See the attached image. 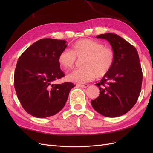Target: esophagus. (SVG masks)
<instances>
[{
    "mask_svg": "<svg viewBox=\"0 0 153 153\" xmlns=\"http://www.w3.org/2000/svg\"><path fill=\"white\" fill-rule=\"evenodd\" d=\"M77 86L82 87V88H86V87L89 86V85H88V84H85V85H82V84H77Z\"/></svg>",
    "mask_w": 153,
    "mask_h": 153,
    "instance_id": "obj_1",
    "label": "esophagus"
}]
</instances>
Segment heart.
<instances>
[{
  "instance_id": "heart-1",
  "label": "heart",
  "mask_w": 153,
  "mask_h": 153,
  "mask_svg": "<svg viewBox=\"0 0 153 153\" xmlns=\"http://www.w3.org/2000/svg\"><path fill=\"white\" fill-rule=\"evenodd\" d=\"M83 59V67L71 71L66 76L69 82L77 84L85 83L95 78L108 74L115 62V53L112 48L106 47L100 42L89 39L76 41L71 51H62L58 57V64L66 70L71 69L76 62V58Z\"/></svg>"
}]
</instances>
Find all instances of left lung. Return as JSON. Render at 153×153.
I'll return each instance as SVG.
<instances>
[{"label": "left lung", "mask_w": 153, "mask_h": 153, "mask_svg": "<svg viewBox=\"0 0 153 153\" xmlns=\"http://www.w3.org/2000/svg\"><path fill=\"white\" fill-rule=\"evenodd\" d=\"M96 37L109 41L116 58L110 72L95 84L100 94L91 100V105L102 116L118 117L134 107L140 95L143 72L138 53L134 46L116 34L108 33Z\"/></svg>", "instance_id": "obj_1"}]
</instances>
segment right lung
<instances>
[{
    "label": "right lung",
    "mask_w": 153,
    "mask_h": 153,
    "mask_svg": "<svg viewBox=\"0 0 153 153\" xmlns=\"http://www.w3.org/2000/svg\"><path fill=\"white\" fill-rule=\"evenodd\" d=\"M66 41L42 39L27 48L18 58L14 87L24 109L36 118L53 116L63 108L74 87L70 82L54 84L64 76L58 57Z\"/></svg>",
    "instance_id": "1"
}]
</instances>
